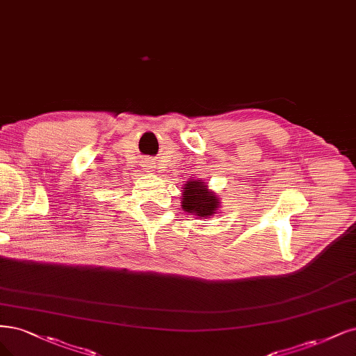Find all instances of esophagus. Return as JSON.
Returning <instances> with one entry per match:
<instances>
[{
  "label": "esophagus",
  "mask_w": 356,
  "mask_h": 356,
  "mask_svg": "<svg viewBox=\"0 0 356 356\" xmlns=\"http://www.w3.org/2000/svg\"><path fill=\"white\" fill-rule=\"evenodd\" d=\"M143 168L147 170V172H154L156 170V163H154V161L153 159H147V161H144L143 162Z\"/></svg>",
  "instance_id": "esophagus-1"
}]
</instances>
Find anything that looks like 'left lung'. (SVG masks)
Wrapping results in <instances>:
<instances>
[{
  "mask_svg": "<svg viewBox=\"0 0 356 356\" xmlns=\"http://www.w3.org/2000/svg\"><path fill=\"white\" fill-rule=\"evenodd\" d=\"M181 197L182 209L200 219L212 218L220 206L216 193L209 190V186L202 179H188L184 184Z\"/></svg>",
  "mask_w": 356,
  "mask_h": 356,
  "instance_id": "left-lung-1",
  "label": "left lung"
}]
</instances>
